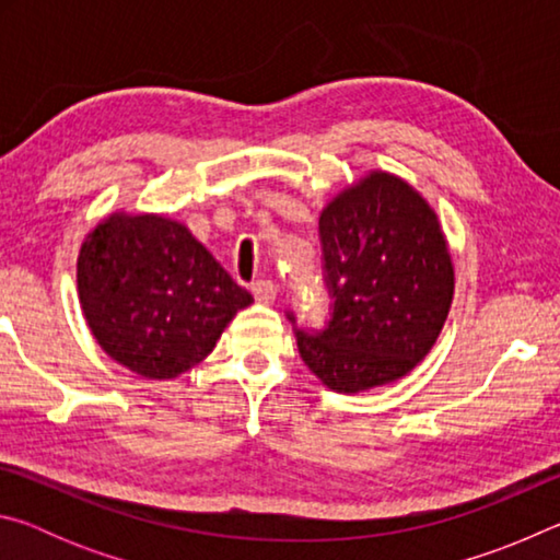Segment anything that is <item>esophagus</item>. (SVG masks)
<instances>
[{"instance_id":"esophagus-1","label":"esophagus","mask_w":560,"mask_h":560,"mask_svg":"<svg viewBox=\"0 0 560 560\" xmlns=\"http://www.w3.org/2000/svg\"><path fill=\"white\" fill-rule=\"evenodd\" d=\"M252 293L259 303H271L273 299H277V283L269 281V279H261V281L254 283Z\"/></svg>"}]
</instances>
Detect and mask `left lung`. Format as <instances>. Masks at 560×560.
Returning <instances> with one entry per match:
<instances>
[{
	"label": "left lung",
	"mask_w": 560,
	"mask_h": 560,
	"mask_svg": "<svg viewBox=\"0 0 560 560\" xmlns=\"http://www.w3.org/2000/svg\"><path fill=\"white\" fill-rule=\"evenodd\" d=\"M318 236L330 316L318 334L296 330L303 363L336 393L407 375L430 353L454 296L438 214L405 179L377 170L326 205Z\"/></svg>",
	"instance_id": "left-lung-1"
}]
</instances>
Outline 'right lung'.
Masks as SVG:
<instances>
[{
    "label": "right lung",
    "mask_w": 560,
    "mask_h": 560,
    "mask_svg": "<svg viewBox=\"0 0 560 560\" xmlns=\"http://www.w3.org/2000/svg\"><path fill=\"white\" fill-rule=\"evenodd\" d=\"M79 299L98 346L150 381L205 360L254 301L185 224L122 212L81 244Z\"/></svg>",
    "instance_id": "1"
}]
</instances>
